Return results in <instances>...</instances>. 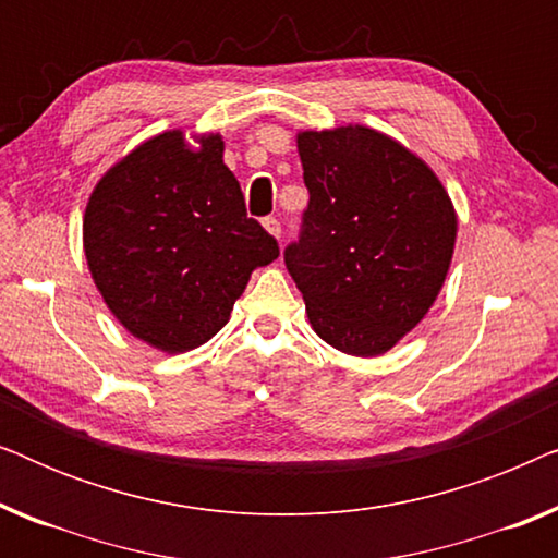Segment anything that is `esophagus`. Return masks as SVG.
Returning a JSON list of instances; mask_svg holds the SVG:
<instances>
[{
	"mask_svg": "<svg viewBox=\"0 0 558 558\" xmlns=\"http://www.w3.org/2000/svg\"><path fill=\"white\" fill-rule=\"evenodd\" d=\"M264 228L274 235V239H279V235H281V223H279V218H274V216L264 218Z\"/></svg>",
	"mask_w": 558,
	"mask_h": 558,
	"instance_id": "esophagus-1",
	"label": "esophagus"
}]
</instances>
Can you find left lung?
Wrapping results in <instances>:
<instances>
[{"label": "left lung", "instance_id": "left-lung-1", "mask_svg": "<svg viewBox=\"0 0 558 558\" xmlns=\"http://www.w3.org/2000/svg\"><path fill=\"white\" fill-rule=\"evenodd\" d=\"M296 149L310 203L284 264L312 330L348 355H384L445 284L454 205L429 165L376 129L300 132Z\"/></svg>", "mask_w": 558, "mask_h": 558}]
</instances>
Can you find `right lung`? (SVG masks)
Listing matches in <instances>:
<instances>
[{"instance_id": "right-lung-1", "label": "right lung", "mask_w": 558, "mask_h": 558, "mask_svg": "<svg viewBox=\"0 0 558 558\" xmlns=\"http://www.w3.org/2000/svg\"><path fill=\"white\" fill-rule=\"evenodd\" d=\"M94 284L134 338L185 353L228 323L277 239L246 216L220 134L193 149L180 129L157 134L98 180L83 216Z\"/></svg>"}]
</instances>
